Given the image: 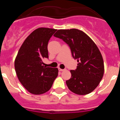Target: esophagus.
<instances>
[{
    "label": "esophagus",
    "mask_w": 120,
    "mask_h": 120,
    "mask_svg": "<svg viewBox=\"0 0 120 120\" xmlns=\"http://www.w3.org/2000/svg\"><path fill=\"white\" fill-rule=\"evenodd\" d=\"M58 70H59V71H64L65 70V69H61V68H58Z\"/></svg>",
    "instance_id": "1"
}]
</instances>
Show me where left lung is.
<instances>
[{
  "label": "left lung",
  "instance_id": "left-lung-1",
  "mask_svg": "<svg viewBox=\"0 0 120 120\" xmlns=\"http://www.w3.org/2000/svg\"><path fill=\"white\" fill-rule=\"evenodd\" d=\"M54 37L68 44L73 58L77 59V68L70 71L71 77L66 81L68 89L78 95L91 93L101 81L105 70L102 55L96 43L77 29H59Z\"/></svg>",
  "mask_w": 120,
  "mask_h": 120
}]
</instances>
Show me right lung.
<instances>
[{"instance_id":"obj_1","label":"right lung","mask_w":120,"mask_h":120,"mask_svg":"<svg viewBox=\"0 0 120 120\" xmlns=\"http://www.w3.org/2000/svg\"><path fill=\"white\" fill-rule=\"evenodd\" d=\"M56 29L40 27L24 40L15 59L14 67L19 81L35 95L46 93L58 75L57 68L46 67L43 60L48 58L47 44Z\"/></svg>"}]
</instances>
